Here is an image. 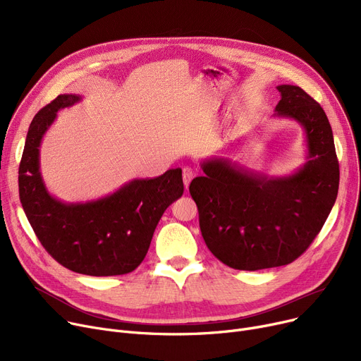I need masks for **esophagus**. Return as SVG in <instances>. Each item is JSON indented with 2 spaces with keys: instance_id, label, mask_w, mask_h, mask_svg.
<instances>
[{
  "instance_id": "1",
  "label": "esophagus",
  "mask_w": 361,
  "mask_h": 361,
  "mask_svg": "<svg viewBox=\"0 0 361 361\" xmlns=\"http://www.w3.org/2000/svg\"><path fill=\"white\" fill-rule=\"evenodd\" d=\"M193 176H195V171L190 166H184L183 168V181H184V187L185 188L188 187V184H190Z\"/></svg>"
}]
</instances>
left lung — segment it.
<instances>
[{
	"instance_id": "left-lung-1",
	"label": "left lung",
	"mask_w": 361,
	"mask_h": 361,
	"mask_svg": "<svg viewBox=\"0 0 361 361\" xmlns=\"http://www.w3.org/2000/svg\"><path fill=\"white\" fill-rule=\"evenodd\" d=\"M274 117L305 131L306 162L288 176H268L230 158L200 162L190 184L203 240L215 257L240 271L282 267L306 252L336 200L339 165L322 106L298 86L279 85Z\"/></svg>"
}]
</instances>
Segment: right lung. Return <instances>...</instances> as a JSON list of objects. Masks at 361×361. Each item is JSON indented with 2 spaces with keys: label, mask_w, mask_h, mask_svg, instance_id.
Instances as JSON below:
<instances>
[{
  "label": "right lung",
  "mask_w": 361,
  "mask_h": 361,
  "mask_svg": "<svg viewBox=\"0 0 361 361\" xmlns=\"http://www.w3.org/2000/svg\"><path fill=\"white\" fill-rule=\"evenodd\" d=\"M82 99L74 93L59 94L36 114L18 166V195L36 237L63 267L90 276L123 275L142 263L162 214L183 196L181 169L135 178L94 200L52 196L41 174L39 147L56 112Z\"/></svg>",
  "instance_id": "right-lung-1"
}]
</instances>
